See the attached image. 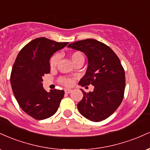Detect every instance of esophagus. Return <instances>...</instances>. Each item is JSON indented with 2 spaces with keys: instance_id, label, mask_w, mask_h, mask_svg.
Segmentation results:
<instances>
[{
  "instance_id": "34e87169",
  "label": "esophagus",
  "mask_w": 150,
  "mask_h": 150,
  "mask_svg": "<svg viewBox=\"0 0 150 150\" xmlns=\"http://www.w3.org/2000/svg\"><path fill=\"white\" fill-rule=\"evenodd\" d=\"M71 92H72V89H65V92L66 93V94H70Z\"/></svg>"
}]
</instances>
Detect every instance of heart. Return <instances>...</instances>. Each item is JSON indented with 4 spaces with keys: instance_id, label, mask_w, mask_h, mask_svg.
Segmentation results:
<instances>
[{
    "instance_id": "b5f03b06",
    "label": "heart",
    "mask_w": 150,
    "mask_h": 150,
    "mask_svg": "<svg viewBox=\"0 0 150 150\" xmlns=\"http://www.w3.org/2000/svg\"><path fill=\"white\" fill-rule=\"evenodd\" d=\"M84 58L83 55H82V53L78 52V51L73 53V54L71 55V60L73 62L75 61L76 60L78 59V58ZM59 59H60L59 55L58 54L54 55V56H53V57L51 58V61H50V65H51V68H54L57 65ZM61 82L62 84H63V85H65L66 86H69L71 85L72 80L70 78H65V77H63V78L61 79Z\"/></svg>"
}]
</instances>
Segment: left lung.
<instances>
[{
    "instance_id": "obj_1",
    "label": "left lung",
    "mask_w": 150,
    "mask_h": 150,
    "mask_svg": "<svg viewBox=\"0 0 150 150\" xmlns=\"http://www.w3.org/2000/svg\"><path fill=\"white\" fill-rule=\"evenodd\" d=\"M83 52L88 59L85 75L79 85H92L93 92L83 93L77 104L80 113L94 122L105 120L121 104L124 95L125 71L116 54L109 46L93 39L71 43L68 46Z\"/></svg>"
}]
</instances>
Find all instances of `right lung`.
<instances>
[{"label": "right lung", "mask_w": 150, "mask_h": 150, "mask_svg": "<svg viewBox=\"0 0 150 150\" xmlns=\"http://www.w3.org/2000/svg\"><path fill=\"white\" fill-rule=\"evenodd\" d=\"M68 44L37 38L24 46L17 56L10 75L12 89L22 109L35 119L52 116L64 96L63 90L47 92L42 82L43 76L50 73V58Z\"/></svg>", "instance_id": "add662e5"}]
</instances>
